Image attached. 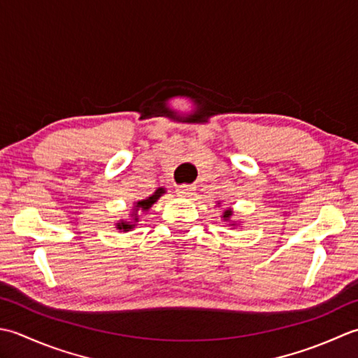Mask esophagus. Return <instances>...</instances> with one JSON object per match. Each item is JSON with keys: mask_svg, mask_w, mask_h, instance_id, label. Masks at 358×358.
<instances>
[{"mask_svg": "<svg viewBox=\"0 0 358 358\" xmlns=\"http://www.w3.org/2000/svg\"><path fill=\"white\" fill-rule=\"evenodd\" d=\"M196 187L194 185H180L176 188L178 196H182V198H189L194 193Z\"/></svg>", "mask_w": 358, "mask_h": 358, "instance_id": "1", "label": "esophagus"}]
</instances>
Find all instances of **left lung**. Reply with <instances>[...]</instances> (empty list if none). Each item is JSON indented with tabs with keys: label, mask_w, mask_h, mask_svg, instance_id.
<instances>
[{
	"label": "left lung",
	"mask_w": 358,
	"mask_h": 358,
	"mask_svg": "<svg viewBox=\"0 0 358 358\" xmlns=\"http://www.w3.org/2000/svg\"><path fill=\"white\" fill-rule=\"evenodd\" d=\"M231 210L230 208H227V210H225L224 211V215H222V217H224V221H230V217H231ZM230 225H235V222H233V224H230Z\"/></svg>",
	"instance_id": "left-lung-1"
}]
</instances>
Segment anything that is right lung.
<instances>
[{"label":"right lung","mask_w":358,"mask_h":358,"mask_svg":"<svg viewBox=\"0 0 358 358\" xmlns=\"http://www.w3.org/2000/svg\"><path fill=\"white\" fill-rule=\"evenodd\" d=\"M165 193V189L164 188H159V189H156L155 192V194H151L150 198H147V199H143V201H138V202H136V206H134V211H133V222H127V221H120V222H117L115 224V229L117 230H123V231H129L131 229L134 227L136 225V222L138 221V216H137V211L138 210H142V211H148L150 208H151V206L152 203H155L160 196H162Z\"/></svg>","instance_id":"obj_1"}]
</instances>
